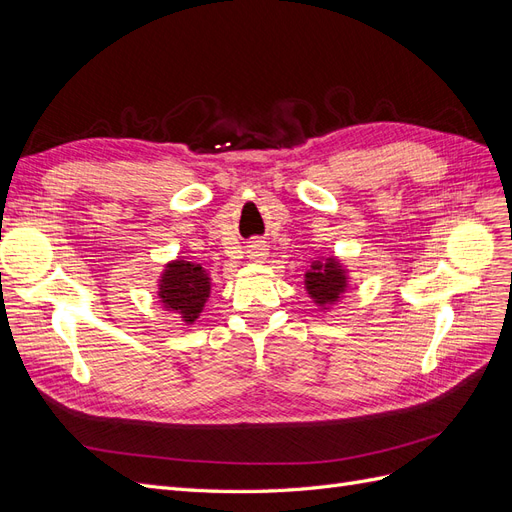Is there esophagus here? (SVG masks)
<instances>
[{
	"mask_svg": "<svg viewBox=\"0 0 512 512\" xmlns=\"http://www.w3.org/2000/svg\"><path fill=\"white\" fill-rule=\"evenodd\" d=\"M247 254H250V258H254V260H262L267 256V245L262 241H252L250 245H247Z\"/></svg>",
	"mask_w": 512,
	"mask_h": 512,
	"instance_id": "1",
	"label": "esophagus"
}]
</instances>
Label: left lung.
I'll return each mask as SVG.
<instances>
[{
	"mask_svg": "<svg viewBox=\"0 0 512 512\" xmlns=\"http://www.w3.org/2000/svg\"><path fill=\"white\" fill-rule=\"evenodd\" d=\"M305 288L322 309L335 305L339 297L348 288V273L342 267V262L329 256L324 260H314L312 269L305 273Z\"/></svg>",
	"mask_w": 512,
	"mask_h": 512,
	"instance_id": "obj_1",
	"label": "left lung"
}]
</instances>
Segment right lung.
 Instances as JSON below:
<instances>
[{
    "label": "right lung",
    "mask_w": 512,
    "mask_h": 512,
    "mask_svg": "<svg viewBox=\"0 0 512 512\" xmlns=\"http://www.w3.org/2000/svg\"><path fill=\"white\" fill-rule=\"evenodd\" d=\"M211 292L209 273L196 262L177 258L168 262L158 284V297L168 312L181 316L183 322H196Z\"/></svg>",
    "instance_id": "right-lung-1"
}]
</instances>
